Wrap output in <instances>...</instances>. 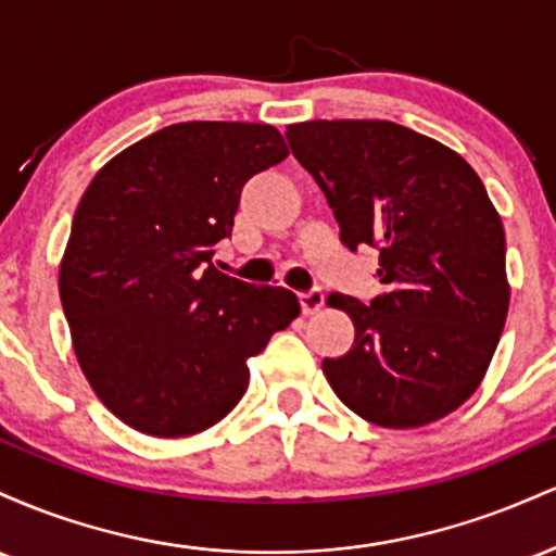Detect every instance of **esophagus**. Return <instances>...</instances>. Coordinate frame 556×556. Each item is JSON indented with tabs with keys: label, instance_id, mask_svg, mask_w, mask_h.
Listing matches in <instances>:
<instances>
[{
	"label": "esophagus",
	"instance_id": "1",
	"mask_svg": "<svg viewBox=\"0 0 556 556\" xmlns=\"http://www.w3.org/2000/svg\"><path fill=\"white\" fill-rule=\"evenodd\" d=\"M324 305V292L318 290V287H311V290L300 292V308H303V314H316V311H321Z\"/></svg>",
	"mask_w": 556,
	"mask_h": 556
}]
</instances>
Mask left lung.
<instances>
[{"instance_id":"obj_1","label":"left lung","mask_w":556,"mask_h":556,"mask_svg":"<svg viewBox=\"0 0 556 556\" xmlns=\"http://www.w3.org/2000/svg\"><path fill=\"white\" fill-rule=\"evenodd\" d=\"M350 251H379L384 292L334 295L355 324L342 358H324L331 389L361 418L418 429L457 410L481 384L509 308L504 227L460 154L387 119L287 127Z\"/></svg>"}]
</instances>
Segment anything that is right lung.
Returning <instances> with one entry per match:
<instances>
[{"mask_svg": "<svg viewBox=\"0 0 556 556\" xmlns=\"http://www.w3.org/2000/svg\"><path fill=\"white\" fill-rule=\"evenodd\" d=\"M279 130L180 123L96 172L60 266V298L96 397L123 424L190 437L238 405L248 358L300 314L295 292L214 266L242 185L287 159Z\"/></svg>", "mask_w": 556, "mask_h": 556, "instance_id": "right-lung-1", "label": "right lung"}]
</instances>
